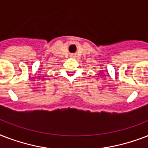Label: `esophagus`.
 Returning a JSON list of instances; mask_svg holds the SVG:
<instances>
[{"instance_id":"obj_1","label":"esophagus","mask_w":148,"mask_h":148,"mask_svg":"<svg viewBox=\"0 0 148 148\" xmlns=\"http://www.w3.org/2000/svg\"><path fill=\"white\" fill-rule=\"evenodd\" d=\"M71 58H75L76 55H75V54H71Z\"/></svg>"}]
</instances>
